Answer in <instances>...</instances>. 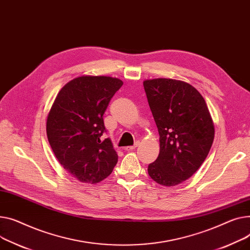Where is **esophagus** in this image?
Segmentation results:
<instances>
[{"label":"esophagus","instance_id":"34e87169","mask_svg":"<svg viewBox=\"0 0 250 250\" xmlns=\"http://www.w3.org/2000/svg\"><path fill=\"white\" fill-rule=\"evenodd\" d=\"M139 145H140V143H139V142H137V143H136L134 146H126V147H125V151H132V149H135V148H136V147H137Z\"/></svg>","mask_w":250,"mask_h":250}]
</instances>
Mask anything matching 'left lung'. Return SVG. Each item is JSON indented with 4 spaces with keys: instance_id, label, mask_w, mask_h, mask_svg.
Segmentation results:
<instances>
[{
    "instance_id": "obj_1",
    "label": "left lung",
    "mask_w": 250,
    "mask_h": 250,
    "mask_svg": "<svg viewBox=\"0 0 250 250\" xmlns=\"http://www.w3.org/2000/svg\"><path fill=\"white\" fill-rule=\"evenodd\" d=\"M144 87L160 135V154L148 165V175L160 185H179L207 158L213 120L203 96L185 81L146 79Z\"/></svg>"
}]
</instances>
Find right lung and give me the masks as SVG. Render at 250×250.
I'll return each mask as SVG.
<instances>
[{"instance_id":"add662e5","label":"right lung","mask_w":250,"mask_h":250,"mask_svg":"<svg viewBox=\"0 0 250 250\" xmlns=\"http://www.w3.org/2000/svg\"><path fill=\"white\" fill-rule=\"evenodd\" d=\"M124 82L109 76L83 75L60 89L49 110L46 132L62 167L82 183L97 184L118 163L103 115Z\"/></svg>"}]
</instances>
